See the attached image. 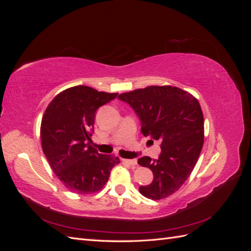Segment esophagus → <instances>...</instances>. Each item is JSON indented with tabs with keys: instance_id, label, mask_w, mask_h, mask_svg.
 <instances>
[{
	"instance_id": "esophagus-1",
	"label": "esophagus",
	"mask_w": 251,
	"mask_h": 251,
	"mask_svg": "<svg viewBox=\"0 0 251 251\" xmlns=\"http://www.w3.org/2000/svg\"><path fill=\"white\" fill-rule=\"evenodd\" d=\"M124 162L131 166L137 165V160H136V159H124Z\"/></svg>"
}]
</instances>
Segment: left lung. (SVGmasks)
<instances>
[{
    "instance_id": "left-lung-1",
    "label": "left lung",
    "mask_w": 251,
    "mask_h": 251,
    "mask_svg": "<svg viewBox=\"0 0 251 251\" xmlns=\"http://www.w3.org/2000/svg\"><path fill=\"white\" fill-rule=\"evenodd\" d=\"M118 98L140 118L144 137L161 141L158 159H138V164L154 174L153 182L140 186L139 192L151 200L166 198L183 185L200 156L204 142L200 103L191 93L172 86L137 89Z\"/></svg>"
}]
</instances>
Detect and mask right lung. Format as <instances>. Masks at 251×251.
I'll list each match as a JSON object with an SVG mask.
<instances>
[{
	"label": "right lung",
	"mask_w": 251,
	"mask_h": 251,
	"mask_svg": "<svg viewBox=\"0 0 251 251\" xmlns=\"http://www.w3.org/2000/svg\"><path fill=\"white\" fill-rule=\"evenodd\" d=\"M118 93L87 86L64 90L48 104L41 124V140L52 171L70 192L96 193L107 183L118 157L100 154L90 144L96 110Z\"/></svg>",
	"instance_id": "1"
}]
</instances>
